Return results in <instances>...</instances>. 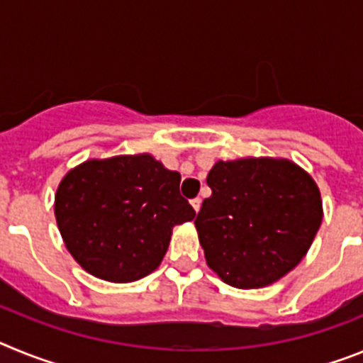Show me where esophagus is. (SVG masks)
<instances>
[{
    "mask_svg": "<svg viewBox=\"0 0 363 363\" xmlns=\"http://www.w3.org/2000/svg\"><path fill=\"white\" fill-rule=\"evenodd\" d=\"M191 205H192V209L198 213V211H200V207H201V200H200V198H194V200H191Z\"/></svg>",
    "mask_w": 363,
    "mask_h": 363,
    "instance_id": "1",
    "label": "esophagus"
}]
</instances>
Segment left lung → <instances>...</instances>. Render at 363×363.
Masks as SVG:
<instances>
[{
    "instance_id": "1",
    "label": "left lung",
    "mask_w": 363,
    "mask_h": 363,
    "mask_svg": "<svg viewBox=\"0 0 363 363\" xmlns=\"http://www.w3.org/2000/svg\"><path fill=\"white\" fill-rule=\"evenodd\" d=\"M207 185L213 194L194 225L207 265L221 281L267 287L303 259L323 218L309 172L285 158L220 160Z\"/></svg>"
}]
</instances>
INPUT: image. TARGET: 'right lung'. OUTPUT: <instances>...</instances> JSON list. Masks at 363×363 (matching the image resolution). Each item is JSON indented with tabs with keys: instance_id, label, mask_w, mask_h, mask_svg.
Instances as JSON below:
<instances>
[{
	"instance_id": "1",
	"label": "right lung",
	"mask_w": 363,
	"mask_h": 363,
	"mask_svg": "<svg viewBox=\"0 0 363 363\" xmlns=\"http://www.w3.org/2000/svg\"><path fill=\"white\" fill-rule=\"evenodd\" d=\"M179 179L147 152L70 169L54 198L67 251L99 280L127 284L150 274L169 249L172 227L196 216L179 194Z\"/></svg>"
}]
</instances>
